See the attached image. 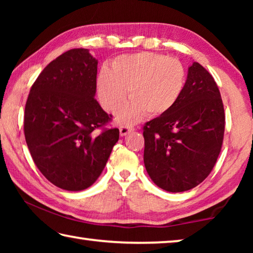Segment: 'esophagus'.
Returning a JSON list of instances; mask_svg holds the SVG:
<instances>
[{
	"label": "esophagus",
	"mask_w": 253,
	"mask_h": 253,
	"mask_svg": "<svg viewBox=\"0 0 253 253\" xmlns=\"http://www.w3.org/2000/svg\"><path fill=\"white\" fill-rule=\"evenodd\" d=\"M132 130H134V127H131L129 125H125V126L119 127V132H121V136H126L128 132H130Z\"/></svg>",
	"instance_id": "esophagus-1"
}]
</instances>
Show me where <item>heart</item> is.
Listing matches in <instances>:
<instances>
[{"instance_id": "b5f03b06", "label": "heart", "mask_w": 253, "mask_h": 253, "mask_svg": "<svg viewBox=\"0 0 253 253\" xmlns=\"http://www.w3.org/2000/svg\"><path fill=\"white\" fill-rule=\"evenodd\" d=\"M185 68L177 59L155 52L121 55L111 70L101 68L97 95L102 108L114 111L128 96L131 100L117 111L121 124L138 122L146 115L162 116L173 109L184 91Z\"/></svg>"}]
</instances>
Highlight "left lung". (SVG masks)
Instances as JSON below:
<instances>
[{"label": "left lung", "instance_id": "8db88e82", "mask_svg": "<svg viewBox=\"0 0 253 253\" xmlns=\"http://www.w3.org/2000/svg\"><path fill=\"white\" fill-rule=\"evenodd\" d=\"M224 126L217 84L205 68L194 62L177 104L143 128L144 164L152 181L173 193L198 186L215 165Z\"/></svg>", "mask_w": 253, "mask_h": 253}]
</instances>
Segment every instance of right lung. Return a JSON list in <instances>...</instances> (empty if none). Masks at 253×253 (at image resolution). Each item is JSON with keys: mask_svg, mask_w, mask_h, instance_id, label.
<instances>
[{"mask_svg": "<svg viewBox=\"0 0 253 253\" xmlns=\"http://www.w3.org/2000/svg\"><path fill=\"white\" fill-rule=\"evenodd\" d=\"M98 61L88 49H71L46 66L30 90L24 136L34 164L66 191L91 186L119 139L107 128L111 115L95 99Z\"/></svg>", "mask_w": 253, "mask_h": 253, "instance_id": "add662e5", "label": "right lung"}]
</instances>
